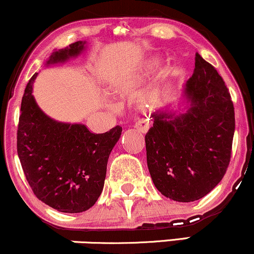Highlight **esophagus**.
Listing matches in <instances>:
<instances>
[{
	"label": "esophagus",
	"instance_id": "esophagus-1",
	"mask_svg": "<svg viewBox=\"0 0 254 254\" xmlns=\"http://www.w3.org/2000/svg\"><path fill=\"white\" fill-rule=\"evenodd\" d=\"M135 127L139 131V132L145 133L148 131V129H149V123H148V122H145V121H139V122H137V123H136Z\"/></svg>",
	"mask_w": 254,
	"mask_h": 254
}]
</instances>
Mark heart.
Wrapping results in <instances>:
<instances>
[{
  "label": "heart",
  "instance_id": "b5f03b06",
  "mask_svg": "<svg viewBox=\"0 0 254 254\" xmlns=\"http://www.w3.org/2000/svg\"><path fill=\"white\" fill-rule=\"evenodd\" d=\"M159 63H160V57L156 56V57L149 58V60H148L147 62H145V65H144L145 70H151V69L155 68V66ZM136 81H137V78H135V77H132V78H121V80L117 81V82L113 84V88L117 89V90L124 89V88H127V87L129 86V84L135 83Z\"/></svg>",
  "mask_w": 254,
  "mask_h": 254
}]
</instances>
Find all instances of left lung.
Here are the masks:
<instances>
[{"label": "left lung", "instance_id": "1", "mask_svg": "<svg viewBox=\"0 0 254 254\" xmlns=\"http://www.w3.org/2000/svg\"><path fill=\"white\" fill-rule=\"evenodd\" d=\"M180 99L178 110L167 104L151 115L154 124L145 135V149L157 190L172 200L189 203L222 180L230 161L235 117L222 77L198 52Z\"/></svg>", "mask_w": 254, "mask_h": 254}]
</instances>
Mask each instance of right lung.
<instances>
[{"label":"right lung","mask_w":254,"mask_h":254,"mask_svg":"<svg viewBox=\"0 0 254 254\" xmlns=\"http://www.w3.org/2000/svg\"><path fill=\"white\" fill-rule=\"evenodd\" d=\"M86 42L55 50L45 65L80 56ZM34 74L26 86L17 127V155L37 198L61 212L76 214L94 205L104 189L107 161L122 135L117 125L93 133L81 123L52 119L38 106Z\"/></svg>","instance_id":"add662e5"}]
</instances>
